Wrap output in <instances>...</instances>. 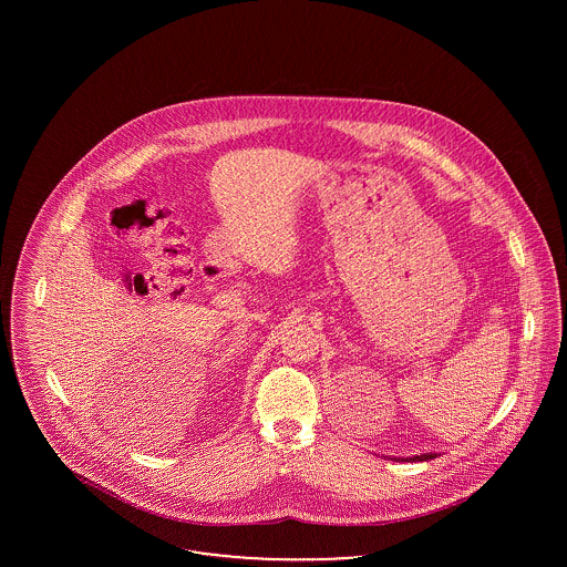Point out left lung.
<instances>
[{"label":"left lung","mask_w":567,"mask_h":567,"mask_svg":"<svg viewBox=\"0 0 567 567\" xmlns=\"http://www.w3.org/2000/svg\"><path fill=\"white\" fill-rule=\"evenodd\" d=\"M430 458H435L433 453H425V455H416V457H408V461H430Z\"/></svg>","instance_id":"1"}]
</instances>
